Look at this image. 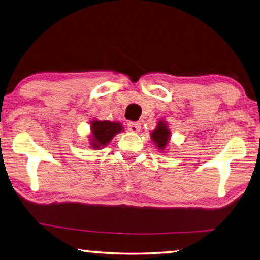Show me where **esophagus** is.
<instances>
[{
    "label": "esophagus",
    "mask_w": 260,
    "mask_h": 260,
    "mask_svg": "<svg viewBox=\"0 0 260 260\" xmlns=\"http://www.w3.org/2000/svg\"><path fill=\"white\" fill-rule=\"evenodd\" d=\"M127 127L131 132H139L141 129V122L139 121H129L127 123Z\"/></svg>",
    "instance_id": "esophagus-1"
}]
</instances>
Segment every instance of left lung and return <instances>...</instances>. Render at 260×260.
I'll return each mask as SVG.
<instances>
[{"mask_svg":"<svg viewBox=\"0 0 260 260\" xmlns=\"http://www.w3.org/2000/svg\"><path fill=\"white\" fill-rule=\"evenodd\" d=\"M169 134L170 132L167 128V126H166V123L164 121H160L157 123L156 129L152 132L150 137H152L153 141L156 143V147L158 149H164L168 143Z\"/></svg>","mask_w":260,"mask_h":260,"instance_id":"1","label":"left lung"}]
</instances>
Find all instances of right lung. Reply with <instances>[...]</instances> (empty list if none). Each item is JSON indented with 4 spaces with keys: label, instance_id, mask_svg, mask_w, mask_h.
<instances>
[{
    "label": "right lung",
    "instance_id": "obj_1",
    "mask_svg": "<svg viewBox=\"0 0 260 260\" xmlns=\"http://www.w3.org/2000/svg\"><path fill=\"white\" fill-rule=\"evenodd\" d=\"M92 129V142L93 148L98 149L100 147L106 146L112 140V138L119 132L122 131V126L119 122L112 121H94L91 122Z\"/></svg>",
    "mask_w": 260,
    "mask_h": 260
}]
</instances>
